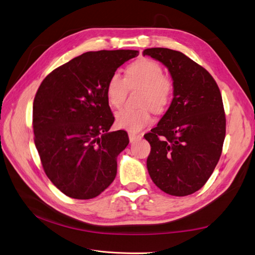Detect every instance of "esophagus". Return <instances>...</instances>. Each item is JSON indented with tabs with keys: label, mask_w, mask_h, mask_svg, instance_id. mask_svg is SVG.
I'll use <instances>...</instances> for the list:
<instances>
[{
	"label": "esophagus",
	"mask_w": 255,
	"mask_h": 255,
	"mask_svg": "<svg viewBox=\"0 0 255 255\" xmlns=\"http://www.w3.org/2000/svg\"><path fill=\"white\" fill-rule=\"evenodd\" d=\"M128 135H129V139H130V141H131V142H132V141H135L136 139H139V138L141 137V135H140V134L133 133V132H129Z\"/></svg>",
	"instance_id": "1"
}]
</instances>
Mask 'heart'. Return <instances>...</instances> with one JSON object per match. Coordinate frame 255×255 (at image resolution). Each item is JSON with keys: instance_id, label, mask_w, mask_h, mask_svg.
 I'll list each match as a JSON object with an SVG mask.
<instances>
[{"instance_id": "1", "label": "heart", "mask_w": 255, "mask_h": 255, "mask_svg": "<svg viewBox=\"0 0 255 255\" xmlns=\"http://www.w3.org/2000/svg\"><path fill=\"white\" fill-rule=\"evenodd\" d=\"M141 87L138 97L139 108H122L116 115V123L120 128L138 132L151 122V109L162 113L171 102L174 85L169 77L163 75L162 66L154 60L142 58L130 64L125 78L115 73L107 82L106 97L113 107L124 103L128 88Z\"/></svg>"}]
</instances>
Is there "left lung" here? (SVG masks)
<instances>
[{
    "label": "left lung",
    "mask_w": 255,
    "mask_h": 255,
    "mask_svg": "<svg viewBox=\"0 0 255 255\" xmlns=\"http://www.w3.org/2000/svg\"><path fill=\"white\" fill-rule=\"evenodd\" d=\"M173 80V100L157 126L143 135L151 146L152 181L172 196L191 195L206 183L222 153L226 119L219 87L204 68L181 52L143 50Z\"/></svg>",
    "instance_id": "1"
}]
</instances>
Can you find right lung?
<instances>
[{"label": "right lung", "instance_id": "right-lung-1", "mask_svg": "<svg viewBox=\"0 0 255 255\" xmlns=\"http://www.w3.org/2000/svg\"><path fill=\"white\" fill-rule=\"evenodd\" d=\"M138 51L86 52L50 73L33 102L34 142L48 178L64 195L92 199L112 184L117 157L129 143L125 130L109 132L115 117L106 85Z\"/></svg>", "mask_w": 255, "mask_h": 255}]
</instances>
